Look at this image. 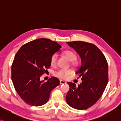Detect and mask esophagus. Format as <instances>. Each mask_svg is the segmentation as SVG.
Returning <instances> with one entry per match:
<instances>
[{
  "label": "esophagus",
  "mask_w": 121,
  "mask_h": 121,
  "mask_svg": "<svg viewBox=\"0 0 121 121\" xmlns=\"http://www.w3.org/2000/svg\"><path fill=\"white\" fill-rule=\"evenodd\" d=\"M60 84H66V82L63 80H60Z\"/></svg>",
  "instance_id": "1"
}]
</instances>
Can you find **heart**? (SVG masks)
Masks as SVG:
<instances>
[{
    "label": "heart",
    "mask_w": 121,
    "mask_h": 121,
    "mask_svg": "<svg viewBox=\"0 0 121 121\" xmlns=\"http://www.w3.org/2000/svg\"><path fill=\"white\" fill-rule=\"evenodd\" d=\"M64 55H65L67 58L71 62H72V64L76 65L77 64V62H76V54L74 52L72 51H66L64 52ZM57 55L53 54L52 56L51 60H50V62H51V64L52 65H54L57 63ZM70 73V71L69 70H59L58 71L56 72V75L58 77L62 78H65L67 77L69 74Z\"/></svg>",
    "instance_id": "1"
}]
</instances>
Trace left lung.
<instances>
[{
  "label": "left lung",
  "mask_w": 121,
  "mask_h": 121,
  "mask_svg": "<svg viewBox=\"0 0 121 121\" xmlns=\"http://www.w3.org/2000/svg\"><path fill=\"white\" fill-rule=\"evenodd\" d=\"M81 57V66L76 73L82 77L78 86L68 82L70 89L66 96L67 103L78 110H84L95 104L104 91L108 82V65L104 56L97 46L89 43L67 42Z\"/></svg>",
  "instance_id": "1"
}]
</instances>
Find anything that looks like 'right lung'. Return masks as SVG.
Here are the masks:
<instances>
[{
    "label": "right lung",
    "mask_w": 121,
    "mask_h": 121,
    "mask_svg": "<svg viewBox=\"0 0 121 121\" xmlns=\"http://www.w3.org/2000/svg\"><path fill=\"white\" fill-rule=\"evenodd\" d=\"M62 47L47 38H39L24 44L18 50L12 65V81L17 92L29 105L41 106L49 101L50 93L59 84L52 77L45 82L40 78L51 65V58Z\"/></svg>",
    "instance_id": "1"
}]
</instances>
